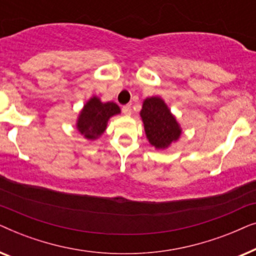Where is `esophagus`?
Returning <instances> with one entry per match:
<instances>
[{
	"mask_svg": "<svg viewBox=\"0 0 256 256\" xmlns=\"http://www.w3.org/2000/svg\"><path fill=\"white\" fill-rule=\"evenodd\" d=\"M122 113H124V115H130L132 114L130 104H126V106L122 107Z\"/></svg>",
	"mask_w": 256,
	"mask_h": 256,
	"instance_id": "esophagus-1",
	"label": "esophagus"
}]
</instances>
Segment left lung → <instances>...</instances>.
<instances>
[{
  "instance_id": "obj_1",
  "label": "left lung",
  "mask_w": 256,
  "mask_h": 256,
  "mask_svg": "<svg viewBox=\"0 0 256 256\" xmlns=\"http://www.w3.org/2000/svg\"><path fill=\"white\" fill-rule=\"evenodd\" d=\"M146 138L156 149H166L182 134L180 126L169 107L158 96L146 98L140 112Z\"/></svg>"
}]
</instances>
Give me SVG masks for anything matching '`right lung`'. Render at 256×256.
Segmentation results:
<instances>
[{"mask_svg":"<svg viewBox=\"0 0 256 256\" xmlns=\"http://www.w3.org/2000/svg\"><path fill=\"white\" fill-rule=\"evenodd\" d=\"M120 113V107L115 102H101L99 98L92 96L80 112L76 129L84 138L94 141L106 130L108 120Z\"/></svg>","mask_w":256,"mask_h":256,"instance_id":"1","label":"right lung"}]
</instances>
